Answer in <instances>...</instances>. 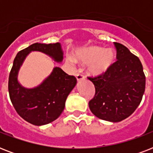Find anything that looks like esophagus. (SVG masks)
Listing matches in <instances>:
<instances>
[{"label": "esophagus", "mask_w": 153, "mask_h": 153, "mask_svg": "<svg viewBox=\"0 0 153 153\" xmlns=\"http://www.w3.org/2000/svg\"><path fill=\"white\" fill-rule=\"evenodd\" d=\"M76 79L78 81H82V79H85V77H84L83 74H76Z\"/></svg>", "instance_id": "obj_1"}]
</instances>
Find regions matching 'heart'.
<instances>
[{
	"instance_id": "heart-1",
	"label": "heart",
	"mask_w": 153,
	"mask_h": 153,
	"mask_svg": "<svg viewBox=\"0 0 153 153\" xmlns=\"http://www.w3.org/2000/svg\"><path fill=\"white\" fill-rule=\"evenodd\" d=\"M115 55L112 49L98 47H90L79 49L74 54V60L83 64H89L88 71L91 74L98 75L106 72L114 63ZM71 57L67 59L68 63H74Z\"/></svg>"
}]
</instances>
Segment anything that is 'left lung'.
<instances>
[{"instance_id":"1","label":"left lung","mask_w":153,"mask_h":153,"mask_svg":"<svg viewBox=\"0 0 153 153\" xmlns=\"http://www.w3.org/2000/svg\"><path fill=\"white\" fill-rule=\"evenodd\" d=\"M114 44L116 62L103 74L88 77L95 87L89 107L98 118L118 122L130 116L140 105L145 93V75L139 58L121 44Z\"/></svg>"}]
</instances>
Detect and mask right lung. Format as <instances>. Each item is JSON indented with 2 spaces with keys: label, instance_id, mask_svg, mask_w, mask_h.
I'll return each instance as SVG.
<instances>
[{
  "label": "right lung",
  "instance_id": "right-lung-1",
  "mask_svg": "<svg viewBox=\"0 0 153 153\" xmlns=\"http://www.w3.org/2000/svg\"><path fill=\"white\" fill-rule=\"evenodd\" d=\"M41 51L56 62L63 59L61 44L36 43L17 53L8 78V93L16 111L23 119L35 126H44L55 121L62 114L67 96L77 83L76 78L54 67L51 74L35 88L27 89L19 83L18 72L31 51Z\"/></svg>",
  "mask_w": 153,
  "mask_h": 153
}]
</instances>
